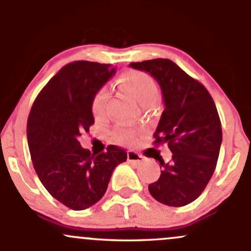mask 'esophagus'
I'll use <instances>...</instances> for the list:
<instances>
[{"mask_svg":"<svg viewBox=\"0 0 251 251\" xmlns=\"http://www.w3.org/2000/svg\"><path fill=\"white\" fill-rule=\"evenodd\" d=\"M127 160L132 164H142L144 162V155L137 153V152L134 151H128Z\"/></svg>","mask_w":251,"mask_h":251,"instance_id":"obj_1","label":"esophagus"}]
</instances>
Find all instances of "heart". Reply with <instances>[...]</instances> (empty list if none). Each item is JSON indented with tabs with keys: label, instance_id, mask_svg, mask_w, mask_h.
I'll return each instance as SVG.
<instances>
[{
	"label": "heart",
	"instance_id": "1",
	"mask_svg": "<svg viewBox=\"0 0 251 251\" xmlns=\"http://www.w3.org/2000/svg\"><path fill=\"white\" fill-rule=\"evenodd\" d=\"M120 87L143 106L153 103L159 96V89L153 77L142 71H129L124 74L120 81ZM108 99L109 92L106 87L100 88L94 94L91 109L97 119L105 117ZM113 137L118 143L132 144L135 139V132L127 128H118L114 131Z\"/></svg>",
	"mask_w": 251,
	"mask_h": 251
}]
</instances>
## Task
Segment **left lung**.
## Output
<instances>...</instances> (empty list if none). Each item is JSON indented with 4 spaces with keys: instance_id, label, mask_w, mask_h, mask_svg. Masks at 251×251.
I'll return each mask as SVG.
<instances>
[{
    "instance_id": "8db88e82",
    "label": "left lung",
    "mask_w": 251,
    "mask_h": 251,
    "mask_svg": "<svg viewBox=\"0 0 251 251\" xmlns=\"http://www.w3.org/2000/svg\"><path fill=\"white\" fill-rule=\"evenodd\" d=\"M145 71L162 88L164 108L153 137L155 145L168 144L172 159L162 165L159 179L150 184L155 201L169 206H184L201 196L217 165L222 126L214 99L200 81L169 59L129 63Z\"/></svg>"
}]
</instances>
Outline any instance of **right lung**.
I'll return each instance as SVG.
<instances>
[{
    "mask_svg": "<svg viewBox=\"0 0 251 251\" xmlns=\"http://www.w3.org/2000/svg\"><path fill=\"white\" fill-rule=\"evenodd\" d=\"M116 73L106 63L74 61L63 66L41 89L27 122L28 146L37 177L47 191L72 210L99 201L113 170L127 153L116 145L96 154L79 137L94 124V94Z\"/></svg>",
    "mask_w": 251,
    "mask_h": 251,
    "instance_id": "obj_1",
    "label": "right lung"
}]
</instances>
